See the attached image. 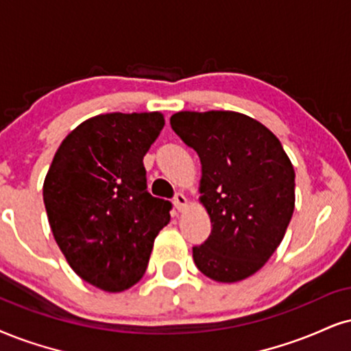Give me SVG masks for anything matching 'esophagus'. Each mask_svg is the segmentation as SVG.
<instances>
[{
  "label": "esophagus",
  "instance_id": "34e87169",
  "mask_svg": "<svg viewBox=\"0 0 351 351\" xmlns=\"http://www.w3.org/2000/svg\"><path fill=\"white\" fill-rule=\"evenodd\" d=\"M174 206L179 211H182L185 206H187V197L184 195V193H176L174 197Z\"/></svg>",
  "mask_w": 351,
  "mask_h": 351
}]
</instances>
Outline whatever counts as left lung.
I'll list each match as a JSON object with an SVG mask.
<instances>
[{
    "label": "left lung",
    "mask_w": 351,
    "mask_h": 351,
    "mask_svg": "<svg viewBox=\"0 0 351 351\" xmlns=\"http://www.w3.org/2000/svg\"><path fill=\"white\" fill-rule=\"evenodd\" d=\"M171 127L202 162L198 200L211 234L193 247V262L219 283L249 278L274 255L295 211L288 154L265 125L239 112H177Z\"/></svg>",
    "instance_id": "obj_1"
}]
</instances>
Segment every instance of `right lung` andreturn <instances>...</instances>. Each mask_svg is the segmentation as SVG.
<instances>
[{
	"instance_id": "obj_1",
	"label": "right lung",
	"mask_w": 351,
	"mask_h": 351,
	"mask_svg": "<svg viewBox=\"0 0 351 351\" xmlns=\"http://www.w3.org/2000/svg\"><path fill=\"white\" fill-rule=\"evenodd\" d=\"M164 128L161 112L101 114L58 146L43 203L53 237L73 271L109 293L145 275L171 203L146 190L143 158Z\"/></svg>"
}]
</instances>
